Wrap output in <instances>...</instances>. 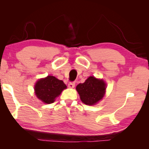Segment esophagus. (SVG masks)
Returning a JSON list of instances; mask_svg holds the SVG:
<instances>
[{
    "mask_svg": "<svg viewBox=\"0 0 149 149\" xmlns=\"http://www.w3.org/2000/svg\"><path fill=\"white\" fill-rule=\"evenodd\" d=\"M68 85L69 88H74L75 87V83L74 82H70Z\"/></svg>",
    "mask_w": 149,
    "mask_h": 149,
    "instance_id": "obj_1",
    "label": "esophagus"
}]
</instances>
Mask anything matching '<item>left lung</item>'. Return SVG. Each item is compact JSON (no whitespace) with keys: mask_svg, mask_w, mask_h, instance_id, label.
<instances>
[{"mask_svg":"<svg viewBox=\"0 0 149 149\" xmlns=\"http://www.w3.org/2000/svg\"><path fill=\"white\" fill-rule=\"evenodd\" d=\"M80 99L84 104L93 105L98 102L104 97L106 84L102 80L96 79L91 76L84 84H79L76 87Z\"/></svg>","mask_w":149,"mask_h":149,"instance_id":"1","label":"left lung"}]
</instances>
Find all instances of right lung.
<instances>
[{
  "mask_svg": "<svg viewBox=\"0 0 149 149\" xmlns=\"http://www.w3.org/2000/svg\"><path fill=\"white\" fill-rule=\"evenodd\" d=\"M66 85L62 80L49 75L37 82L35 91L37 97L41 101L46 104H50L54 101L55 98L59 96L62 90L66 89Z\"/></svg>",
  "mask_w": 149,
  "mask_h": 149,
  "instance_id": "right-lung-1",
  "label": "right lung"
}]
</instances>
